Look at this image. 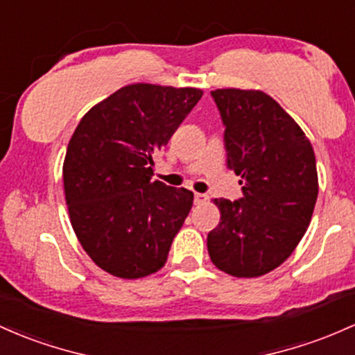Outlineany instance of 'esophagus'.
I'll return each instance as SVG.
<instances>
[{
  "label": "esophagus",
  "mask_w": 355,
  "mask_h": 355,
  "mask_svg": "<svg viewBox=\"0 0 355 355\" xmlns=\"http://www.w3.org/2000/svg\"><path fill=\"white\" fill-rule=\"evenodd\" d=\"M193 202H196L197 205L204 204V202H207V196H204V193H196V196H193Z\"/></svg>",
  "instance_id": "obj_1"
}]
</instances>
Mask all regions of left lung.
<instances>
[{
	"label": "left lung",
	"mask_w": 355,
	"mask_h": 355,
	"mask_svg": "<svg viewBox=\"0 0 355 355\" xmlns=\"http://www.w3.org/2000/svg\"><path fill=\"white\" fill-rule=\"evenodd\" d=\"M210 96L243 197L216 198L220 222L207 249L220 271L254 278L278 268L306 232L318 196L315 153L302 128L264 92L217 89Z\"/></svg>",
	"instance_id": "obj_1"
}]
</instances>
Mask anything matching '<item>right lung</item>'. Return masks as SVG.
I'll list each match as a JSON object with an SVG mask.
<instances>
[{"mask_svg": "<svg viewBox=\"0 0 355 355\" xmlns=\"http://www.w3.org/2000/svg\"><path fill=\"white\" fill-rule=\"evenodd\" d=\"M204 92L131 84L80 119L64 162L70 222L84 251L118 278H143L168 258L193 193L151 180L155 157Z\"/></svg>", "mask_w": 355, "mask_h": 355, "instance_id": "add662e5", "label": "right lung"}]
</instances>
